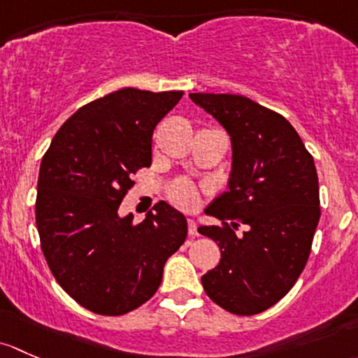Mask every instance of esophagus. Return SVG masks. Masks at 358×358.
<instances>
[{
    "label": "esophagus",
    "instance_id": "esophagus-1",
    "mask_svg": "<svg viewBox=\"0 0 358 358\" xmlns=\"http://www.w3.org/2000/svg\"><path fill=\"white\" fill-rule=\"evenodd\" d=\"M187 233L189 236H198V229H196V222H194L193 219H187Z\"/></svg>",
    "mask_w": 358,
    "mask_h": 358
}]
</instances>
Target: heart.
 Segmentation results:
<instances>
[{"mask_svg": "<svg viewBox=\"0 0 358 358\" xmlns=\"http://www.w3.org/2000/svg\"><path fill=\"white\" fill-rule=\"evenodd\" d=\"M169 196L174 201L176 205L180 206V208L191 210L198 205V193L194 189V186L191 182H186V180H180V182L174 184L169 191Z\"/></svg>", "mask_w": 358, "mask_h": 358, "instance_id": "obj_1", "label": "heart"}]
</instances>
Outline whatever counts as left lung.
<instances>
[{
  "label": "left lung",
  "mask_w": 358,
  "mask_h": 358,
  "mask_svg": "<svg viewBox=\"0 0 358 358\" xmlns=\"http://www.w3.org/2000/svg\"><path fill=\"white\" fill-rule=\"evenodd\" d=\"M229 134L227 191L206 208L224 226L198 233L219 245L220 262L201 275L205 293L236 315H255L293 288L320 219L312 155L288 120L241 94L191 93ZM245 223L247 229H235Z\"/></svg>",
  "instance_id": "obj_1"
}]
</instances>
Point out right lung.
Here are the masks:
<instances>
[{
    "label": "right lung",
    "mask_w": 358,
    "mask_h": 358,
    "mask_svg": "<svg viewBox=\"0 0 358 358\" xmlns=\"http://www.w3.org/2000/svg\"><path fill=\"white\" fill-rule=\"evenodd\" d=\"M182 94L124 87L94 99L44 153L36 200L44 259L58 285L94 314L122 315L148 301L186 239V217L165 201L139 224L119 213L132 176L152 165L155 127Z\"/></svg>",
    "instance_id": "1"
}]
</instances>
